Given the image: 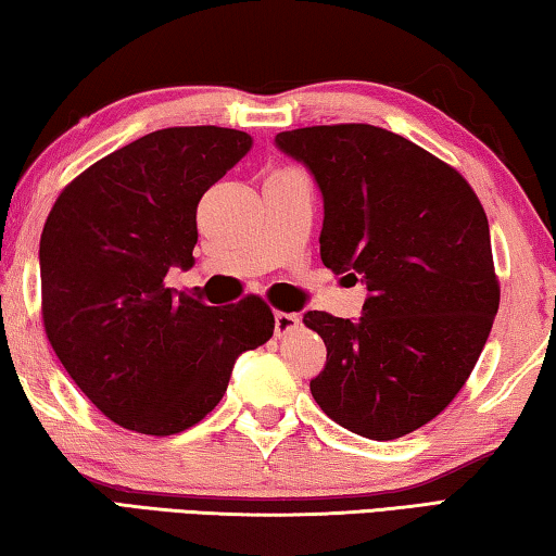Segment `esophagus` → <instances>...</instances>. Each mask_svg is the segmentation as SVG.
Wrapping results in <instances>:
<instances>
[{"label":"esophagus","instance_id":"esophagus-1","mask_svg":"<svg viewBox=\"0 0 556 556\" xmlns=\"http://www.w3.org/2000/svg\"><path fill=\"white\" fill-rule=\"evenodd\" d=\"M299 324H301V318L296 314H285V312H277L275 314V333L279 338L291 333V331H296Z\"/></svg>","mask_w":556,"mask_h":556}]
</instances>
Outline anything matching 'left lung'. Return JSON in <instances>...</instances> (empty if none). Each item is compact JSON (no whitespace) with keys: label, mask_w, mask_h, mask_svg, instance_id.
I'll use <instances>...</instances> for the list:
<instances>
[{"label":"left lung","mask_w":556,"mask_h":556,"mask_svg":"<svg viewBox=\"0 0 556 556\" xmlns=\"http://www.w3.org/2000/svg\"><path fill=\"white\" fill-rule=\"evenodd\" d=\"M275 144L321 191L324 265L368 289L355 321L304 314L328 351L314 400L353 434L400 439L446 409L493 328L483 205L456 168L388 129L304 127Z\"/></svg>","instance_id":"obj_1"}]
</instances>
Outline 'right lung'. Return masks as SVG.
I'll return each mask as SVG.
<instances>
[{
	"mask_svg": "<svg viewBox=\"0 0 556 556\" xmlns=\"http://www.w3.org/2000/svg\"><path fill=\"white\" fill-rule=\"evenodd\" d=\"M252 149L248 131L168 127L100 159L63 188L41 232V308L55 355L115 425L172 437L199 425L232 365L267 343L257 296L205 306L168 289L191 269L195 208Z\"/></svg>",
	"mask_w": 556,
	"mask_h": 556,
	"instance_id": "add662e5",
	"label": "right lung"
}]
</instances>
